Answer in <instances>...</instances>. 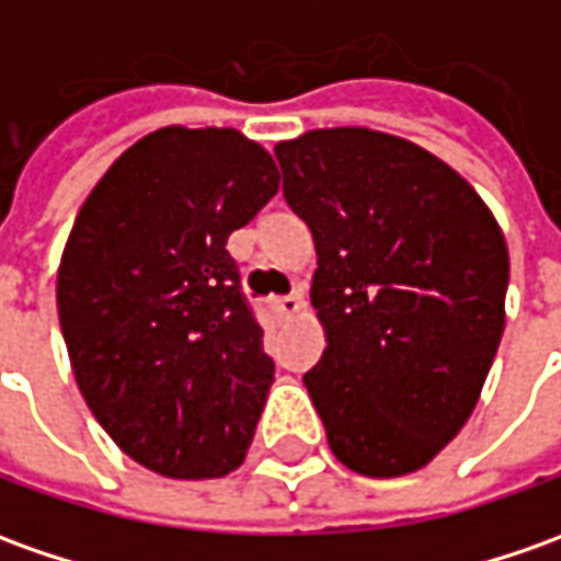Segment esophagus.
<instances>
[{"mask_svg":"<svg viewBox=\"0 0 561 561\" xmlns=\"http://www.w3.org/2000/svg\"><path fill=\"white\" fill-rule=\"evenodd\" d=\"M273 307H276V312H282V316H295V312H300V307H304V300H300V295H282V297H273Z\"/></svg>","mask_w":561,"mask_h":561,"instance_id":"1","label":"esophagus"}]
</instances>
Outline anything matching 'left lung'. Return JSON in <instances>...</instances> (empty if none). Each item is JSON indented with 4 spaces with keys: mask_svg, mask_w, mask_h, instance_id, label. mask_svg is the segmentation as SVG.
Here are the masks:
<instances>
[{
    "mask_svg": "<svg viewBox=\"0 0 561 561\" xmlns=\"http://www.w3.org/2000/svg\"><path fill=\"white\" fill-rule=\"evenodd\" d=\"M276 159L319 254L310 297L329 346L304 387L331 451L362 476L421 470L467 424L501 344L504 232L402 137L325 128Z\"/></svg>",
    "mask_w": 561,
    "mask_h": 561,
    "instance_id": "8db88e82",
    "label": "left lung"
}]
</instances>
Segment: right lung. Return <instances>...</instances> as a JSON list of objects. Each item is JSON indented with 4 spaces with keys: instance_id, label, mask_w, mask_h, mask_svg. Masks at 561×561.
<instances>
[{
    "instance_id": "right-lung-1",
    "label": "right lung",
    "mask_w": 561,
    "mask_h": 561,
    "mask_svg": "<svg viewBox=\"0 0 561 561\" xmlns=\"http://www.w3.org/2000/svg\"><path fill=\"white\" fill-rule=\"evenodd\" d=\"M279 190L232 128H159L110 165L57 273L72 375L98 424L169 479L236 470L276 365L227 251Z\"/></svg>"
}]
</instances>
